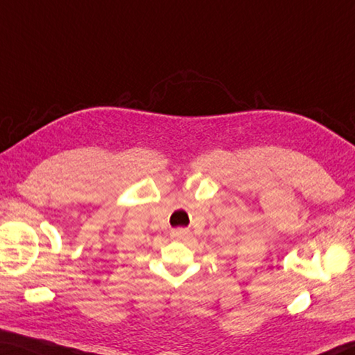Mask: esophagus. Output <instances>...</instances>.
<instances>
[{
  "mask_svg": "<svg viewBox=\"0 0 355 355\" xmlns=\"http://www.w3.org/2000/svg\"><path fill=\"white\" fill-rule=\"evenodd\" d=\"M188 235H189V232L186 230V228H177V230L171 232V238H173V239H183Z\"/></svg>",
  "mask_w": 355,
  "mask_h": 355,
  "instance_id": "obj_1",
  "label": "esophagus"
}]
</instances>
